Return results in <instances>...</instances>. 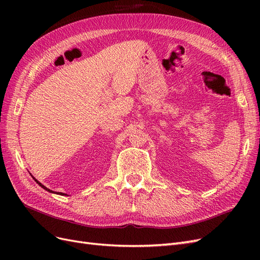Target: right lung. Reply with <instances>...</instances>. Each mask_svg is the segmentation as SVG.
<instances>
[{
  "instance_id": "right-lung-1",
  "label": "right lung",
  "mask_w": 260,
  "mask_h": 260,
  "mask_svg": "<svg viewBox=\"0 0 260 260\" xmlns=\"http://www.w3.org/2000/svg\"><path fill=\"white\" fill-rule=\"evenodd\" d=\"M34 179H35V178H34ZM35 180H36V179H35ZM36 181H37V180H36ZM37 183H38V184H39V185H40V186H41V187H43V188H44V190H46V191H49V192H51V193H53V191H52V190H50V188H48V187H45V186H44V185H43V184H41V183H40V182H39V181H37ZM59 194H61V195H62V193H59Z\"/></svg>"
}]
</instances>
